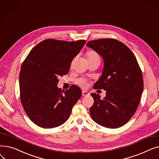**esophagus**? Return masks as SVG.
<instances>
[{
	"label": "esophagus",
	"instance_id": "esophagus-1",
	"mask_svg": "<svg viewBox=\"0 0 159 159\" xmlns=\"http://www.w3.org/2000/svg\"><path fill=\"white\" fill-rule=\"evenodd\" d=\"M82 96H86V95H89V91H88L83 90L82 92Z\"/></svg>",
	"mask_w": 159,
	"mask_h": 159
}]
</instances>
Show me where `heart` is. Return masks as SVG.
I'll return each mask as SVG.
<instances>
[{"mask_svg":"<svg viewBox=\"0 0 159 159\" xmlns=\"http://www.w3.org/2000/svg\"><path fill=\"white\" fill-rule=\"evenodd\" d=\"M86 58H87V61H93V60H100V57L98 56V55L93 52V51H89L88 52H87L86 53ZM78 84L82 86V87H86L87 84L86 80H83V79H80L78 81Z\"/></svg>","mask_w":159,"mask_h":159,"instance_id":"1","label":"heart"}]
</instances>
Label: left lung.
Instances as JSON below:
<instances>
[{
  "label": "left lung",
  "instance_id": "obj_1",
  "mask_svg": "<svg viewBox=\"0 0 159 159\" xmlns=\"http://www.w3.org/2000/svg\"><path fill=\"white\" fill-rule=\"evenodd\" d=\"M87 46L104 61L102 75L94 88L106 91L103 99L97 93H91L94 99L89 109L91 118L106 128L120 127L135 114L144 89L137 58L126 45L113 39L91 40Z\"/></svg>",
  "mask_w": 159,
  "mask_h": 159
}]
</instances>
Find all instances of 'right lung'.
I'll return each mask as SVG.
<instances>
[{"label":"right lung","mask_w":159,"mask_h":159,"mask_svg":"<svg viewBox=\"0 0 159 159\" xmlns=\"http://www.w3.org/2000/svg\"><path fill=\"white\" fill-rule=\"evenodd\" d=\"M86 43L46 39L33 48L22 64L19 75L21 103L30 120L43 128H53L68 119L82 95L72 85L64 92L58 77L66 75L73 58Z\"/></svg>","instance_id":"right-lung-1"}]
</instances>
